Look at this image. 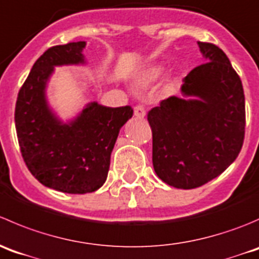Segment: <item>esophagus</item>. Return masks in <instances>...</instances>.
<instances>
[{
    "label": "esophagus",
    "mask_w": 259,
    "mask_h": 259,
    "mask_svg": "<svg viewBox=\"0 0 259 259\" xmlns=\"http://www.w3.org/2000/svg\"><path fill=\"white\" fill-rule=\"evenodd\" d=\"M146 116V111L142 106H136L135 107V117L137 118H143Z\"/></svg>",
    "instance_id": "obj_1"
}]
</instances>
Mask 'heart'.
Masks as SVG:
<instances>
[{
    "label": "heart",
    "mask_w": 259,
    "mask_h": 259,
    "mask_svg": "<svg viewBox=\"0 0 259 259\" xmlns=\"http://www.w3.org/2000/svg\"><path fill=\"white\" fill-rule=\"evenodd\" d=\"M158 75H160V70H158V69H151V70L147 71V74L145 75V79L146 80H153V79L157 78Z\"/></svg>",
    "instance_id": "heart-1"
}]
</instances>
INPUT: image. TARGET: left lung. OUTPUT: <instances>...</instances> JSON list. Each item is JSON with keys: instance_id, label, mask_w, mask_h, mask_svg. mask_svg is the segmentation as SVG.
<instances>
[{"instance_id": "8db88e82", "label": "left lung", "mask_w": 259, "mask_h": 259, "mask_svg": "<svg viewBox=\"0 0 259 259\" xmlns=\"http://www.w3.org/2000/svg\"><path fill=\"white\" fill-rule=\"evenodd\" d=\"M198 45L208 61L184 78L183 97L163 99L147 114L155 172L178 189L199 188L219 176L244 141L242 80L222 49Z\"/></svg>"}]
</instances>
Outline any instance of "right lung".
<instances>
[{"mask_svg": "<svg viewBox=\"0 0 259 259\" xmlns=\"http://www.w3.org/2000/svg\"><path fill=\"white\" fill-rule=\"evenodd\" d=\"M85 41L48 49L35 61L17 96L15 124L22 158L42 185L68 194L98 190L107 180L111 153L130 106L89 103L74 121L61 123L49 108L46 81L54 66L84 64Z\"/></svg>", "mask_w": 259, "mask_h": 259, "instance_id": "1", "label": "right lung"}]
</instances>
